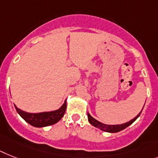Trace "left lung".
Masks as SVG:
<instances>
[{
  "mask_svg": "<svg viewBox=\"0 0 158 158\" xmlns=\"http://www.w3.org/2000/svg\"><path fill=\"white\" fill-rule=\"evenodd\" d=\"M141 113V111H140ZM140 113L136 115L133 119H131L130 120L129 122H127V123H123V124H118V125H107V124H104V123H101L99 121L96 120L95 118H94L93 117L91 116L90 114L88 113V120L89 122V123L94 126V127H98V128L101 129L102 131H107V132H118L119 131H122L123 130L124 128H126L127 127H128L129 125H131V123H133L134 121L138 118V117L140 116Z\"/></svg>",
  "mask_w": 158,
  "mask_h": 158,
  "instance_id": "1",
  "label": "left lung"
}]
</instances>
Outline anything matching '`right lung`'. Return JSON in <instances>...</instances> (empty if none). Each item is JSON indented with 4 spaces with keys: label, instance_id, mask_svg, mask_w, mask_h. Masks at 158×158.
I'll use <instances>...</instances> for the list:
<instances>
[{
    "label": "right lung",
    "instance_id": "obj_1",
    "mask_svg": "<svg viewBox=\"0 0 158 158\" xmlns=\"http://www.w3.org/2000/svg\"><path fill=\"white\" fill-rule=\"evenodd\" d=\"M16 110L18 113L21 115V117L27 121V123H30L31 125L36 127H42L49 126L56 123L58 121L61 119V118L64 116V114L66 110V102L61 106L60 109L54 111L50 112H42V113H28V112L23 111L18 108L16 106L14 105Z\"/></svg>",
    "mask_w": 158,
    "mask_h": 158
}]
</instances>
